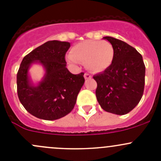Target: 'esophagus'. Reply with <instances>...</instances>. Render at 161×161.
<instances>
[{"mask_svg":"<svg viewBox=\"0 0 161 161\" xmlns=\"http://www.w3.org/2000/svg\"><path fill=\"white\" fill-rule=\"evenodd\" d=\"M91 77H92V76H91V75L89 74V73H85V74H84V78H85V79H90Z\"/></svg>","mask_w":161,"mask_h":161,"instance_id":"esophagus-1","label":"esophagus"}]
</instances>
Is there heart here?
<instances>
[{"label":"heart","instance_id":"b5f03b06","mask_svg":"<svg viewBox=\"0 0 161 161\" xmlns=\"http://www.w3.org/2000/svg\"><path fill=\"white\" fill-rule=\"evenodd\" d=\"M114 49L110 42L103 40H86L71 48L69 61L84 63L92 72H101L111 65Z\"/></svg>","mask_w":161,"mask_h":161}]
</instances>
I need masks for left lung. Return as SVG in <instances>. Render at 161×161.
Here are the masks:
<instances>
[{
	"mask_svg": "<svg viewBox=\"0 0 161 161\" xmlns=\"http://www.w3.org/2000/svg\"><path fill=\"white\" fill-rule=\"evenodd\" d=\"M114 49L108 69L93 76L97 83V101L105 111L123 115L139 103L145 85L146 67L142 57L122 40L105 36Z\"/></svg>",
	"mask_w": 161,
	"mask_h": 161,
	"instance_id": "obj_1",
	"label": "left lung"
}]
</instances>
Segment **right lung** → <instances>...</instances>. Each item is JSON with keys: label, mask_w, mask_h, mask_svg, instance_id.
<instances>
[{"label": "right lung", "mask_w": 161, "mask_h": 161, "mask_svg": "<svg viewBox=\"0 0 161 161\" xmlns=\"http://www.w3.org/2000/svg\"><path fill=\"white\" fill-rule=\"evenodd\" d=\"M70 43L47 41L24 57L17 73V92L21 103L29 113L43 120H57L69 114L85 79L84 73L74 75L66 68L65 53ZM40 63L46 72L37 86L31 82V64Z\"/></svg>", "instance_id": "add662e5"}]
</instances>
